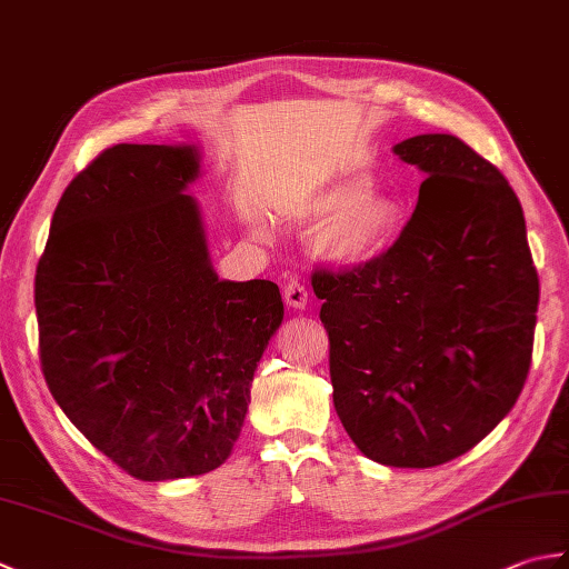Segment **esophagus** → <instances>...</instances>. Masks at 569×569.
Instances as JSON below:
<instances>
[{
    "label": "esophagus",
    "instance_id": "1",
    "mask_svg": "<svg viewBox=\"0 0 569 569\" xmlns=\"http://www.w3.org/2000/svg\"><path fill=\"white\" fill-rule=\"evenodd\" d=\"M283 298H286V306H291L296 310H303L308 306V288L300 283V281H291L286 283L283 288Z\"/></svg>",
    "mask_w": 569,
    "mask_h": 569
}]
</instances>
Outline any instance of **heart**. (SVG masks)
<instances>
[{
	"mask_svg": "<svg viewBox=\"0 0 569 569\" xmlns=\"http://www.w3.org/2000/svg\"><path fill=\"white\" fill-rule=\"evenodd\" d=\"M369 186L367 173H352L296 196L278 210L298 220H318L312 229L316 253L332 266L349 269L377 257L401 222V202Z\"/></svg>",
	"mask_w": 569,
	"mask_h": 569,
	"instance_id": "obj_1",
	"label": "heart"
}]
</instances>
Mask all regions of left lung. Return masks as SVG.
I'll list each match as a JSON object with an SVG mask.
<instances>
[{
  "mask_svg": "<svg viewBox=\"0 0 569 569\" xmlns=\"http://www.w3.org/2000/svg\"><path fill=\"white\" fill-rule=\"evenodd\" d=\"M422 180L389 251L316 269L332 401L349 438L386 467H438L509 416L533 355L538 271L497 166L452 134L396 143Z\"/></svg>",
  "mask_w": 569,
  "mask_h": 569,
  "instance_id": "left-lung-1",
  "label": "left lung"
}]
</instances>
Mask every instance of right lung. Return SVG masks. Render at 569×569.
Wrapping results in <instances>:
<instances>
[{"instance_id": "1", "label": "right lung", "mask_w": 569, "mask_h": 569, "mask_svg": "<svg viewBox=\"0 0 569 569\" xmlns=\"http://www.w3.org/2000/svg\"><path fill=\"white\" fill-rule=\"evenodd\" d=\"M196 147L117 143L70 180L36 269L41 369L56 403L141 481L220 467L283 320L271 281H220Z\"/></svg>"}]
</instances>
